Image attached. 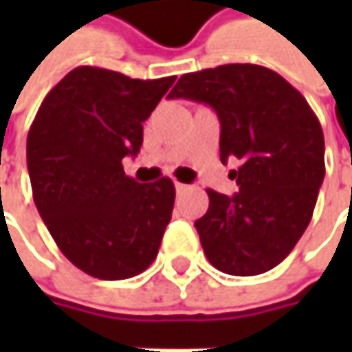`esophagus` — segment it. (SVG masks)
Here are the masks:
<instances>
[{"label": "esophagus", "mask_w": 352, "mask_h": 352, "mask_svg": "<svg viewBox=\"0 0 352 352\" xmlns=\"http://www.w3.org/2000/svg\"><path fill=\"white\" fill-rule=\"evenodd\" d=\"M174 186H176V192H178V194H182V192H186V190H188V186H186V184L176 182Z\"/></svg>", "instance_id": "obj_1"}]
</instances>
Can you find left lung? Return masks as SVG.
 <instances>
[{"label": "left lung", "mask_w": 352, "mask_h": 352, "mask_svg": "<svg viewBox=\"0 0 352 352\" xmlns=\"http://www.w3.org/2000/svg\"><path fill=\"white\" fill-rule=\"evenodd\" d=\"M168 98L204 102L221 123V162L239 192L208 190L196 221L204 252L217 270L256 276L280 264L311 221L325 176V141L305 98L258 64H223L184 74Z\"/></svg>", "instance_id": "8db88e82"}]
</instances>
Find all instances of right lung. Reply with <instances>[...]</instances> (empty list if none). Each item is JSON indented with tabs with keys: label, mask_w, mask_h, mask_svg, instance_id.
I'll return each instance as SVG.
<instances>
[{
	"label": "right lung",
	"mask_w": 352,
	"mask_h": 352,
	"mask_svg": "<svg viewBox=\"0 0 352 352\" xmlns=\"http://www.w3.org/2000/svg\"><path fill=\"white\" fill-rule=\"evenodd\" d=\"M174 80L78 66L34 116L27 135L34 206L62 254L89 276H137L158 254L174 184H139L125 176L121 160L139 153L142 121Z\"/></svg>",
	"instance_id": "add662e5"
}]
</instances>
